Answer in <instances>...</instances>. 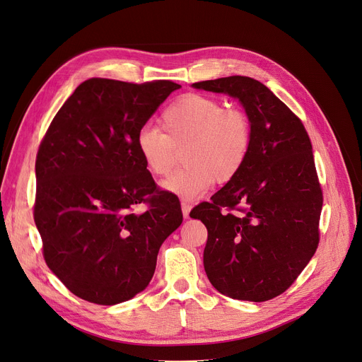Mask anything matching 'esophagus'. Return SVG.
<instances>
[{
  "label": "esophagus",
  "instance_id": "obj_1",
  "mask_svg": "<svg viewBox=\"0 0 362 362\" xmlns=\"http://www.w3.org/2000/svg\"><path fill=\"white\" fill-rule=\"evenodd\" d=\"M190 209H192V205H190L189 202H182V212H183V216H185V218H189Z\"/></svg>",
  "mask_w": 362,
  "mask_h": 362
}]
</instances>
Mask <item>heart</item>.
<instances>
[{
    "label": "heart",
    "instance_id": "b5f03b06",
    "mask_svg": "<svg viewBox=\"0 0 362 362\" xmlns=\"http://www.w3.org/2000/svg\"><path fill=\"white\" fill-rule=\"evenodd\" d=\"M160 131L142 127L135 148L154 176H164L173 165L176 150H182L179 172L161 182V187L183 201L205 195L215 180L231 182L247 161L252 148V124L240 109L209 95L189 93L168 105L160 115Z\"/></svg>",
    "mask_w": 362,
    "mask_h": 362
}]
</instances>
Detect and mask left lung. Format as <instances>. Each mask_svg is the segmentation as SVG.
<instances>
[{"label": "left lung", "instance_id": "8db88e82", "mask_svg": "<svg viewBox=\"0 0 362 362\" xmlns=\"http://www.w3.org/2000/svg\"><path fill=\"white\" fill-rule=\"evenodd\" d=\"M192 86L238 99L253 132L242 172L190 211L208 230L206 276L227 297L272 300L293 285L319 246L323 194L308 134L257 80L231 76Z\"/></svg>", "mask_w": 362, "mask_h": 362}]
</instances>
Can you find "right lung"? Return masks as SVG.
<instances>
[{
    "label": "right lung",
    "instance_id": "right-lung-1",
    "mask_svg": "<svg viewBox=\"0 0 362 362\" xmlns=\"http://www.w3.org/2000/svg\"><path fill=\"white\" fill-rule=\"evenodd\" d=\"M180 88L168 80L81 83L36 157L35 223L43 257L68 290L94 304L131 300L150 284L164 240L183 221L136 148V132ZM139 203L149 208L134 212Z\"/></svg>",
    "mask_w": 362,
    "mask_h": 362
}]
</instances>
